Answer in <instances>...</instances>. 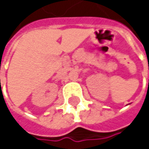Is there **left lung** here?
<instances>
[{
	"label": "left lung",
	"mask_w": 149,
	"mask_h": 149,
	"mask_svg": "<svg viewBox=\"0 0 149 149\" xmlns=\"http://www.w3.org/2000/svg\"><path fill=\"white\" fill-rule=\"evenodd\" d=\"M148 84H149V80H148Z\"/></svg>",
	"instance_id": "1"
}]
</instances>
